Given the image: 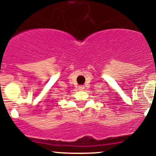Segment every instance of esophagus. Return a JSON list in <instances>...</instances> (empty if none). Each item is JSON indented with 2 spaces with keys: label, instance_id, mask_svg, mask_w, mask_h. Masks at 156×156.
<instances>
[{
  "label": "esophagus",
  "instance_id": "34e87169",
  "mask_svg": "<svg viewBox=\"0 0 156 156\" xmlns=\"http://www.w3.org/2000/svg\"><path fill=\"white\" fill-rule=\"evenodd\" d=\"M83 89H84V87H83V86H80L79 87V90H83Z\"/></svg>",
  "mask_w": 156,
  "mask_h": 156
}]
</instances>
